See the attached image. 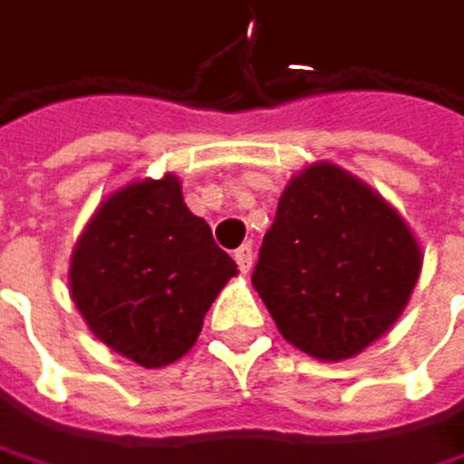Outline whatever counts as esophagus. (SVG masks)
I'll return each instance as SVG.
<instances>
[{"instance_id":"esophagus-1","label":"esophagus","mask_w":464,"mask_h":464,"mask_svg":"<svg viewBox=\"0 0 464 464\" xmlns=\"http://www.w3.org/2000/svg\"><path fill=\"white\" fill-rule=\"evenodd\" d=\"M234 258H237V264H239V270H242V273H250L253 258H256V253H253V245H242V247L234 253Z\"/></svg>"}]
</instances>
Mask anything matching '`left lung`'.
Instances as JSON below:
<instances>
[{
  "instance_id": "8db88e82",
  "label": "left lung",
  "mask_w": 464,
  "mask_h": 464,
  "mask_svg": "<svg viewBox=\"0 0 464 464\" xmlns=\"http://www.w3.org/2000/svg\"><path fill=\"white\" fill-rule=\"evenodd\" d=\"M418 276L420 247L398 211L345 169L314 164L284 188L253 286L284 340L340 362L398 320Z\"/></svg>"
}]
</instances>
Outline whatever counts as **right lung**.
<instances>
[{
	"label": "right lung",
	"instance_id": "add662e5",
	"mask_svg": "<svg viewBox=\"0 0 464 464\" xmlns=\"http://www.w3.org/2000/svg\"><path fill=\"white\" fill-rule=\"evenodd\" d=\"M237 276L180 180H141L102 203L72 256L69 286L88 328L141 367L180 359L214 297Z\"/></svg>",
	"mask_w": 464,
	"mask_h": 464
}]
</instances>
